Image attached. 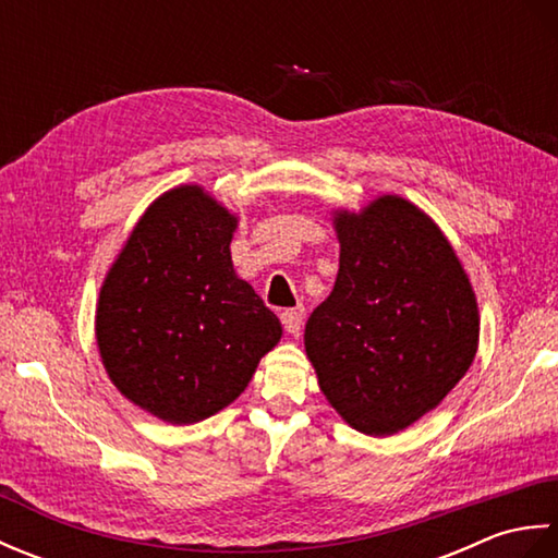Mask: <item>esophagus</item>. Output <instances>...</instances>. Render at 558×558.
Masks as SVG:
<instances>
[{
    "label": "esophagus",
    "mask_w": 558,
    "mask_h": 558,
    "mask_svg": "<svg viewBox=\"0 0 558 558\" xmlns=\"http://www.w3.org/2000/svg\"><path fill=\"white\" fill-rule=\"evenodd\" d=\"M280 322L286 326L288 333H300V328L304 324V310L302 306H292V310H286L280 314Z\"/></svg>",
    "instance_id": "34e87169"
}]
</instances>
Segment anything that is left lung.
Masks as SVG:
<instances>
[{"instance_id":"1","label":"left lung","mask_w":558,"mask_h":558,"mask_svg":"<svg viewBox=\"0 0 558 558\" xmlns=\"http://www.w3.org/2000/svg\"><path fill=\"white\" fill-rule=\"evenodd\" d=\"M336 230V288L306 322V354L345 422L388 436L434 410L470 369L475 292L441 230L405 198L338 213Z\"/></svg>"}]
</instances>
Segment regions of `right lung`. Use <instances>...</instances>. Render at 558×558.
<instances>
[{"instance_id":"right-lung-1","label":"right lung","mask_w":558,"mask_h":558,"mask_svg":"<svg viewBox=\"0 0 558 558\" xmlns=\"http://www.w3.org/2000/svg\"><path fill=\"white\" fill-rule=\"evenodd\" d=\"M236 218L180 186L138 220L100 290L96 336L114 386L156 417L194 424L242 393L282 336L234 276Z\"/></svg>"}]
</instances>
